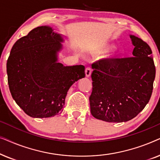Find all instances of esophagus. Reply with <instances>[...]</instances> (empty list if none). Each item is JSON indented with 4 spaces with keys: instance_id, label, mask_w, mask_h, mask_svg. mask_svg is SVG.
Masks as SVG:
<instances>
[{
    "instance_id": "esophagus-1",
    "label": "esophagus",
    "mask_w": 160,
    "mask_h": 160,
    "mask_svg": "<svg viewBox=\"0 0 160 160\" xmlns=\"http://www.w3.org/2000/svg\"><path fill=\"white\" fill-rule=\"evenodd\" d=\"M92 73V68L90 67H87L85 69V74H86L87 77H89Z\"/></svg>"
}]
</instances>
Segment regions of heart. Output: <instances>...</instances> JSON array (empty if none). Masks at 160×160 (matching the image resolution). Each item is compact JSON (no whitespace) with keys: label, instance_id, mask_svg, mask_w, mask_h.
Wrapping results in <instances>:
<instances>
[{"label":"heart","instance_id":"heart-1","mask_svg":"<svg viewBox=\"0 0 160 160\" xmlns=\"http://www.w3.org/2000/svg\"><path fill=\"white\" fill-rule=\"evenodd\" d=\"M111 49H112V47H111V46H102V47L97 48V49L94 50L92 52L94 54H100L102 53V52L108 51V50Z\"/></svg>","mask_w":160,"mask_h":160}]
</instances>
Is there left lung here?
<instances>
[{"mask_svg":"<svg viewBox=\"0 0 160 160\" xmlns=\"http://www.w3.org/2000/svg\"><path fill=\"white\" fill-rule=\"evenodd\" d=\"M132 56L99 60L92 64V115L108 122H128L149 101L156 75L147 43L130 35Z\"/></svg>","mask_w":160,"mask_h":160,"instance_id":"obj_1","label":"left lung"}]
</instances>
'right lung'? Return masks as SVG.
Wrapping results in <instances>:
<instances>
[{
    "instance_id": "obj_1",
    "label": "right lung",
    "mask_w": 160,
    "mask_h": 160,
    "mask_svg": "<svg viewBox=\"0 0 160 160\" xmlns=\"http://www.w3.org/2000/svg\"><path fill=\"white\" fill-rule=\"evenodd\" d=\"M63 38L49 26L34 28L17 40L6 63L13 99L33 118L54 117L62 111L71 85L85 76L82 65L58 62Z\"/></svg>"
}]
</instances>
